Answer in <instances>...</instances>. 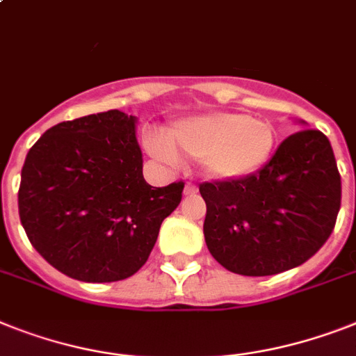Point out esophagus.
<instances>
[{"label": "esophagus", "mask_w": 356, "mask_h": 356, "mask_svg": "<svg viewBox=\"0 0 356 356\" xmlns=\"http://www.w3.org/2000/svg\"><path fill=\"white\" fill-rule=\"evenodd\" d=\"M198 193V187H196L195 184H187L185 185V189H184V195L185 196H193Z\"/></svg>", "instance_id": "1"}]
</instances>
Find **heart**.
I'll list each match as a JSON object with an SVG mask.
<instances>
[{
    "label": "heart",
    "mask_w": 356,
    "mask_h": 356,
    "mask_svg": "<svg viewBox=\"0 0 356 356\" xmlns=\"http://www.w3.org/2000/svg\"><path fill=\"white\" fill-rule=\"evenodd\" d=\"M275 149V131L266 120L238 113H209L180 120L165 140L147 138V151L165 163L179 156L202 161L216 180H242L257 175Z\"/></svg>",
    "instance_id": "heart-1"
}]
</instances>
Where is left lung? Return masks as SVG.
Listing matches in <instances>:
<instances>
[{
    "instance_id": "obj_1",
    "label": "left lung",
    "mask_w": 356,
    "mask_h": 356,
    "mask_svg": "<svg viewBox=\"0 0 356 356\" xmlns=\"http://www.w3.org/2000/svg\"><path fill=\"white\" fill-rule=\"evenodd\" d=\"M205 243L243 277H269L307 262L337 224L340 172L324 132L287 136L257 175L200 185Z\"/></svg>"
}]
</instances>
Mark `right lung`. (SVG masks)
Listing matches in <instances>:
<instances>
[{
	"instance_id": "1",
	"label": "right lung",
	"mask_w": 356,
	"mask_h": 356,
	"mask_svg": "<svg viewBox=\"0 0 356 356\" xmlns=\"http://www.w3.org/2000/svg\"><path fill=\"white\" fill-rule=\"evenodd\" d=\"M134 116L122 111L61 122L31 147L17 191L32 248L81 282H118L147 262L184 181L143 180Z\"/></svg>"
}]
</instances>
